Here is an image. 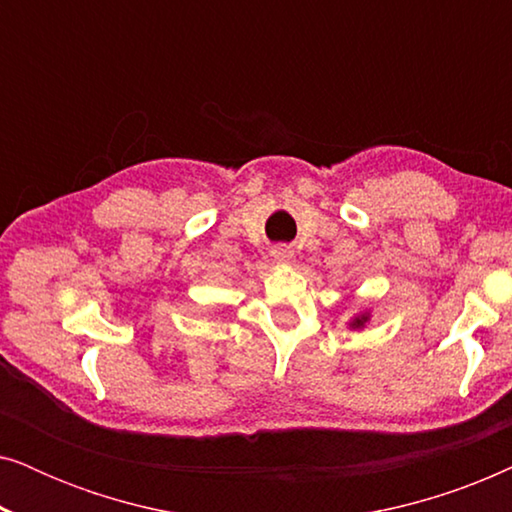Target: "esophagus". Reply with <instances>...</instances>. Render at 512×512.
<instances>
[{"instance_id":"1","label":"esophagus","mask_w":512,"mask_h":512,"mask_svg":"<svg viewBox=\"0 0 512 512\" xmlns=\"http://www.w3.org/2000/svg\"><path fill=\"white\" fill-rule=\"evenodd\" d=\"M272 258H275V261H279V263L291 261V258H293V249L289 247V244H277V247L272 249Z\"/></svg>"}]
</instances>
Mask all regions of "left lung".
<instances>
[{"label": "left lung", "mask_w": 512, "mask_h": 512, "mask_svg": "<svg viewBox=\"0 0 512 512\" xmlns=\"http://www.w3.org/2000/svg\"><path fill=\"white\" fill-rule=\"evenodd\" d=\"M363 321H366V317H361V319H356V321H354V326H363Z\"/></svg>", "instance_id": "8db88e82"}]
</instances>
